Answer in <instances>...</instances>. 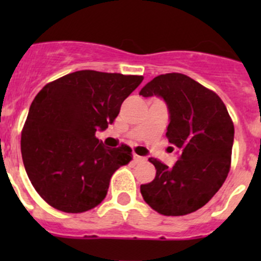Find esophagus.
I'll return each instance as SVG.
<instances>
[{"instance_id": "obj_1", "label": "esophagus", "mask_w": 261, "mask_h": 261, "mask_svg": "<svg viewBox=\"0 0 261 261\" xmlns=\"http://www.w3.org/2000/svg\"><path fill=\"white\" fill-rule=\"evenodd\" d=\"M143 162H145V158L139 156V155H134V163H135V164H139V163Z\"/></svg>"}]
</instances>
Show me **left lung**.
I'll return each mask as SVG.
<instances>
[{"label": "left lung", "mask_w": 261, "mask_h": 261, "mask_svg": "<svg viewBox=\"0 0 261 261\" xmlns=\"http://www.w3.org/2000/svg\"><path fill=\"white\" fill-rule=\"evenodd\" d=\"M143 97H162L169 111L167 138L179 159L172 168L150 158L154 180L141 184L144 201L164 216H184L203 207L226 180L231 165L233 123L222 99L180 73L155 77Z\"/></svg>", "instance_id": "8db88e82"}]
</instances>
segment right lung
Listing matches in <instances>:
<instances>
[{"label":"right lung","mask_w":261,"mask_h":261,"mask_svg":"<svg viewBox=\"0 0 261 261\" xmlns=\"http://www.w3.org/2000/svg\"><path fill=\"white\" fill-rule=\"evenodd\" d=\"M144 80L78 70L46 84L34 98L21 134L25 170L54 208L81 213L101 203L112 174L131 159V147H105L106 130L121 105Z\"/></svg>","instance_id":"obj_1"}]
</instances>
